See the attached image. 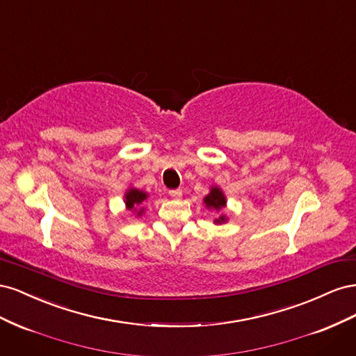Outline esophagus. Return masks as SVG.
I'll use <instances>...</instances> for the list:
<instances>
[{"label": "esophagus", "instance_id": "34e87169", "mask_svg": "<svg viewBox=\"0 0 356 356\" xmlns=\"http://www.w3.org/2000/svg\"><path fill=\"white\" fill-rule=\"evenodd\" d=\"M169 196H170L172 199H181V197H182V191H181L179 188L170 190V191H169Z\"/></svg>", "mask_w": 356, "mask_h": 356}]
</instances>
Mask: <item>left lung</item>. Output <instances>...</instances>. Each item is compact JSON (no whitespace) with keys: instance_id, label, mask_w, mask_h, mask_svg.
Wrapping results in <instances>:
<instances>
[{"instance_id":"1","label":"left lung","mask_w":356,"mask_h":356,"mask_svg":"<svg viewBox=\"0 0 356 356\" xmlns=\"http://www.w3.org/2000/svg\"><path fill=\"white\" fill-rule=\"evenodd\" d=\"M203 202H204V204H207L208 209H213V211H217V212L220 209H222L225 207V203H227L222 190L218 188V187H212L211 191H209V195L203 199ZM225 221H227V218H225V215H221V217L215 218V222H217V224H222Z\"/></svg>"}]
</instances>
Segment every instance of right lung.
<instances>
[{"mask_svg":"<svg viewBox=\"0 0 356 356\" xmlns=\"http://www.w3.org/2000/svg\"><path fill=\"white\" fill-rule=\"evenodd\" d=\"M148 195L145 191H141L138 188H129L124 195V203H126V209L127 211H136L138 207H141V204L147 200ZM144 208L138 211V215H143Z\"/></svg>","mask_w":356,"mask_h":356,"instance_id":"add662e5","label":"right lung"}]
</instances>
